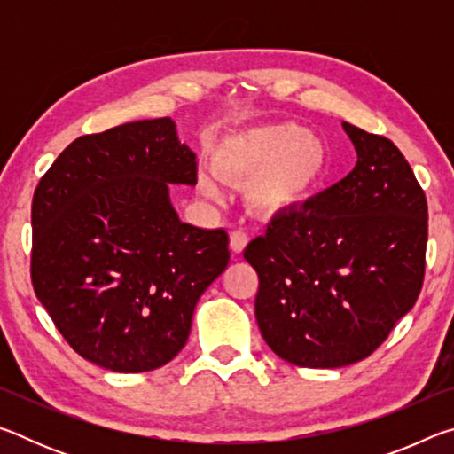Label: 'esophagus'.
Wrapping results in <instances>:
<instances>
[{
	"label": "esophagus",
	"instance_id": "esophagus-1",
	"mask_svg": "<svg viewBox=\"0 0 454 454\" xmlns=\"http://www.w3.org/2000/svg\"><path fill=\"white\" fill-rule=\"evenodd\" d=\"M246 244H248V234H246L244 230H234V232L230 234V250H232L234 254H240L246 248Z\"/></svg>",
	"mask_w": 454,
	"mask_h": 454
}]
</instances>
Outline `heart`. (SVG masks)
<instances>
[{"label": "heart", "instance_id": "heart-1", "mask_svg": "<svg viewBox=\"0 0 454 454\" xmlns=\"http://www.w3.org/2000/svg\"><path fill=\"white\" fill-rule=\"evenodd\" d=\"M328 168L325 142L292 124L252 128L228 136L216 150V172L222 180L242 182L246 202L260 216L294 208L322 180ZM200 190L218 196V184L200 174Z\"/></svg>", "mask_w": 454, "mask_h": 454}]
</instances>
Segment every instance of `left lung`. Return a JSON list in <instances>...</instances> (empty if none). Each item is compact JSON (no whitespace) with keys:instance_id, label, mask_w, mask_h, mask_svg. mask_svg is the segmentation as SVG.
<instances>
[{"instance_id":"obj_1","label":"left lung","mask_w":454,"mask_h":454,"mask_svg":"<svg viewBox=\"0 0 454 454\" xmlns=\"http://www.w3.org/2000/svg\"><path fill=\"white\" fill-rule=\"evenodd\" d=\"M356 166L244 250L258 272V328L304 368L358 363L387 340L425 278L428 208L401 150L342 121Z\"/></svg>"}]
</instances>
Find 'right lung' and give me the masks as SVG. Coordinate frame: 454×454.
<instances>
[{
  "instance_id": "add662e5",
  "label": "right lung",
  "mask_w": 454,
  "mask_h": 454,
  "mask_svg": "<svg viewBox=\"0 0 454 454\" xmlns=\"http://www.w3.org/2000/svg\"><path fill=\"white\" fill-rule=\"evenodd\" d=\"M170 184H196V153L170 118L74 140L32 202V284L67 344L114 372L164 366L198 298L226 270V230L178 218Z\"/></svg>"
}]
</instances>
